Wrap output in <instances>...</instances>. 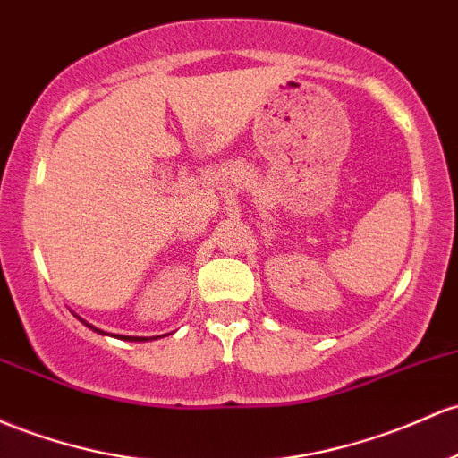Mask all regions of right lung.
I'll return each mask as SVG.
<instances>
[{
    "instance_id": "add662e5",
    "label": "right lung",
    "mask_w": 458,
    "mask_h": 458,
    "mask_svg": "<svg viewBox=\"0 0 458 458\" xmlns=\"http://www.w3.org/2000/svg\"><path fill=\"white\" fill-rule=\"evenodd\" d=\"M80 321H82V324H87V321H84V319H80ZM87 326H89L90 330H95V333L106 335V333H104V330L95 328V326H90V324H87ZM117 339H123V341H149V339H158V336H149V339H148V336H123V335H117Z\"/></svg>"
}]
</instances>
